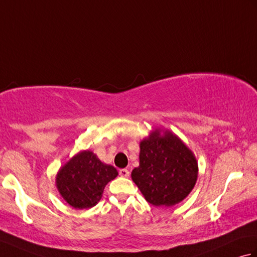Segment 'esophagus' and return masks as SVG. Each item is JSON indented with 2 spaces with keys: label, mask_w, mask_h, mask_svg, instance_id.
<instances>
[{
  "label": "esophagus",
  "mask_w": 257,
  "mask_h": 257,
  "mask_svg": "<svg viewBox=\"0 0 257 257\" xmlns=\"http://www.w3.org/2000/svg\"><path fill=\"white\" fill-rule=\"evenodd\" d=\"M119 176L127 178V177H129V171L127 170V169H120V170H119Z\"/></svg>",
  "instance_id": "esophagus-1"
}]
</instances>
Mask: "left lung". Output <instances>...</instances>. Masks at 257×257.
I'll list each match as a JSON object with an SVG mask.
<instances>
[{"label":"left lung","instance_id":"8db88e82","mask_svg":"<svg viewBox=\"0 0 257 257\" xmlns=\"http://www.w3.org/2000/svg\"><path fill=\"white\" fill-rule=\"evenodd\" d=\"M139 167L132 179L155 206H173L193 190L199 167L189 147L170 130L156 128L140 141Z\"/></svg>","mask_w":257,"mask_h":257}]
</instances>
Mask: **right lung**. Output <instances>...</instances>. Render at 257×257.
Instances as JSON below:
<instances>
[{
	"label": "right lung",
	"mask_w": 257,
	"mask_h": 257,
	"mask_svg": "<svg viewBox=\"0 0 257 257\" xmlns=\"http://www.w3.org/2000/svg\"><path fill=\"white\" fill-rule=\"evenodd\" d=\"M118 176L90 150H81L59 168L55 183L59 194L74 209H90L100 201L103 189Z\"/></svg>",
	"instance_id": "right-lung-1"
}]
</instances>
